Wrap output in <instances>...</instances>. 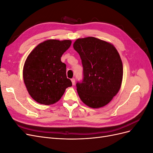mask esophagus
I'll list each match as a JSON object with an SVG mask.
<instances>
[{"label": "esophagus", "mask_w": 153, "mask_h": 153, "mask_svg": "<svg viewBox=\"0 0 153 153\" xmlns=\"http://www.w3.org/2000/svg\"><path fill=\"white\" fill-rule=\"evenodd\" d=\"M71 82H72V84H73V85H75V78H72V79H71Z\"/></svg>", "instance_id": "1"}]
</instances>
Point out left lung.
I'll return each instance as SVG.
<instances>
[{
    "label": "left lung",
    "instance_id": "8db88e82",
    "mask_svg": "<svg viewBox=\"0 0 153 153\" xmlns=\"http://www.w3.org/2000/svg\"><path fill=\"white\" fill-rule=\"evenodd\" d=\"M73 48L80 55L84 78L76 87L82 102L92 108L107 105L121 88L123 67L117 49L94 37L77 39Z\"/></svg>",
    "mask_w": 153,
    "mask_h": 153
}]
</instances>
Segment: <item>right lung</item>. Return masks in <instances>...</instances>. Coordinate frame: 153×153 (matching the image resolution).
I'll list each match as a JSON object with an SVG mask.
<instances>
[{"instance_id":"obj_1","label":"right lung","mask_w":153,"mask_h":153,"mask_svg":"<svg viewBox=\"0 0 153 153\" xmlns=\"http://www.w3.org/2000/svg\"><path fill=\"white\" fill-rule=\"evenodd\" d=\"M71 45V40L48 39L39 43L27 57L23 78L27 91L36 102L55 103L66 88L72 85L66 76V65L61 61Z\"/></svg>"}]
</instances>
